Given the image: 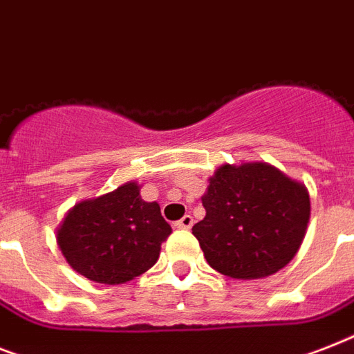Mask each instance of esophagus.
<instances>
[{
  "label": "esophagus",
  "mask_w": 354,
  "mask_h": 354,
  "mask_svg": "<svg viewBox=\"0 0 354 354\" xmlns=\"http://www.w3.org/2000/svg\"><path fill=\"white\" fill-rule=\"evenodd\" d=\"M174 227H178V229H191V227H192V216H191V214H185L182 220H178V222L174 223Z\"/></svg>",
  "instance_id": "34e87169"
}]
</instances>
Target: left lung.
I'll return each mask as SVG.
<instances>
[{
	"label": "left lung",
	"mask_w": 354,
	"mask_h": 354,
	"mask_svg": "<svg viewBox=\"0 0 354 354\" xmlns=\"http://www.w3.org/2000/svg\"><path fill=\"white\" fill-rule=\"evenodd\" d=\"M202 203L205 218L192 234L207 263L238 280L286 267L304 242L311 214L306 187L260 162L218 169Z\"/></svg>",
	"instance_id": "8db88e82"
}]
</instances>
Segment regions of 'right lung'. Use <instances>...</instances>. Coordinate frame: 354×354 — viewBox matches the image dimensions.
<instances>
[{
  "label": "right lung",
  "mask_w": 354,
  "mask_h": 354,
  "mask_svg": "<svg viewBox=\"0 0 354 354\" xmlns=\"http://www.w3.org/2000/svg\"><path fill=\"white\" fill-rule=\"evenodd\" d=\"M171 232L160 205L143 202L131 182L74 205L57 229V245L82 277L114 286L151 269Z\"/></svg>",
  "instance_id": "1"
}]
</instances>
